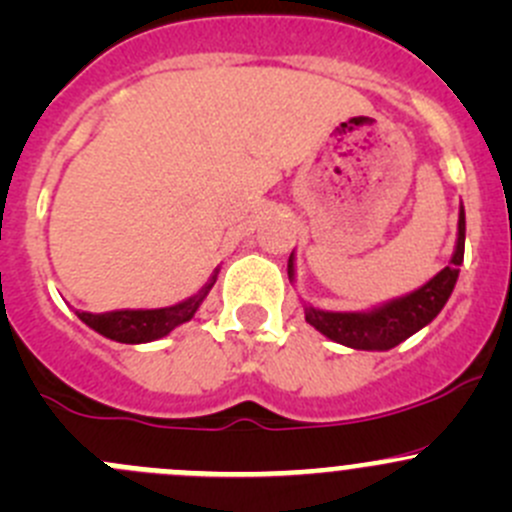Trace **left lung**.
Segmentation results:
<instances>
[{
    "label": "left lung",
    "instance_id": "1",
    "mask_svg": "<svg viewBox=\"0 0 512 512\" xmlns=\"http://www.w3.org/2000/svg\"><path fill=\"white\" fill-rule=\"evenodd\" d=\"M463 250H466V210L458 208V235L456 247H453L451 262L441 272L431 277L426 285H421L414 292L401 294V297L381 302L371 309L361 312H329V309L312 307L304 304V319L324 334L332 342L344 344L349 349H361V352H386L394 349L396 344L406 342L414 337L418 329L431 324L446 307L453 287L458 282V272L463 265ZM289 282L294 285V252L287 262Z\"/></svg>",
    "mask_w": 512,
    "mask_h": 512
}]
</instances>
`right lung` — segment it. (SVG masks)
<instances>
[{
    "instance_id": "1",
    "label": "right lung",
    "mask_w": 512,
    "mask_h": 512,
    "mask_svg": "<svg viewBox=\"0 0 512 512\" xmlns=\"http://www.w3.org/2000/svg\"><path fill=\"white\" fill-rule=\"evenodd\" d=\"M218 267L210 275V280L195 294H190L188 299L178 304H170V307L160 309H121V312H106V314H91V312H79L76 309V317L91 327L101 337L111 339V342L121 344H148L156 342V339L168 337L175 327L190 322L195 317V312L200 309V304L205 302V297L213 289L215 280H218Z\"/></svg>"
}]
</instances>
